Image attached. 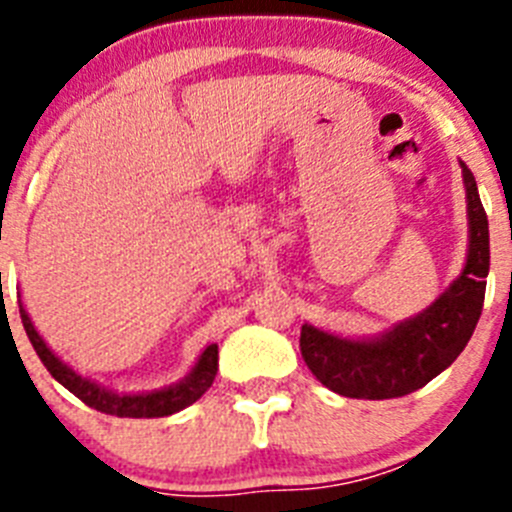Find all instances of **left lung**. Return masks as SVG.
I'll list each match as a JSON object with an SVG mask.
<instances>
[{"instance_id":"1","label":"left lung","mask_w":512,"mask_h":512,"mask_svg":"<svg viewBox=\"0 0 512 512\" xmlns=\"http://www.w3.org/2000/svg\"><path fill=\"white\" fill-rule=\"evenodd\" d=\"M461 169L469 202L467 266L428 310L374 341H346L302 325V359L328 390L356 400L410 395L454 364L469 343L485 305L490 225L472 171L464 164Z\"/></svg>"}]
</instances>
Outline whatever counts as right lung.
<instances>
[{
	"instance_id": "obj_1",
	"label": "right lung",
	"mask_w": 512,
	"mask_h": 512,
	"mask_svg": "<svg viewBox=\"0 0 512 512\" xmlns=\"http://www.w3.org/2000/svg\"><path fill=\"white\" fill-rule=\"evenodd\" d=\"M20 318L22 325H25V333L33 343L35 354L40 356L43 366L51 372V377L56 382H61L71 395L79 397L84 405L89 408L99 410V413L107 415H117V418H164V415L179 413L187 405L200 400L207 390L212 387V379L217 374V346L205 348V354L200 356L197 366H194V372L189 374L187 379H182L174 387H166V390L158 392H148V395H115V392L104 390L99 384L89 382V379H81L79 374L71 372L69 366L63 364L56 354H53L51 348L45 346L43 338L38 336V330L33 328L30 318H27V312L22 310L20 305Z\"/></svg>"
}]
</instances>
